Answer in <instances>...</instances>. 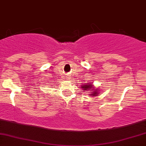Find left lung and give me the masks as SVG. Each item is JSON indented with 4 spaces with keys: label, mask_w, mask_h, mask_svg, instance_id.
I'll use <instances>...</instances> for the list:
<instances>
[{
    "label": "left lung",
    "mask_w": 146,
    "mask_h": 146,
    "mask_svg": "<svg viewBox=\"0 0 146 146\" xmlns=\"http://www.w3.org/2000/svg\"><path fill=\"white\" fill-rule=\"evenodd\" d=\"M81 88H82V89L84 90V91H89L90 92H91V94H89L91 96H95L97 95L98 93H100V91H99V89H98V88H96L95 86H93V83L92 82H90L89 83H86V84H82V86H81Z\"/></svg>",
    "instance_id": "8db88e82"
}]
</instances>
